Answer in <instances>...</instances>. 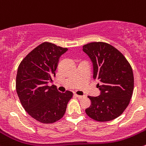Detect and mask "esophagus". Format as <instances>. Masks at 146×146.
Returning a JSON list of instances; mask_svg holds the SVG:
<instances>
[{"mask_svg": "<svg viewBox=\"0 0 146 146\" xmlns=\"http://www.w3.org/2000/svg\"><path fill=\"white\" fill-rule=\"evenodd\" d=\"M75 96L78 98V99H82L84 96H82V95H78V94H75Z\"/></svg>", "mask_w": 146, "mask_h": 146, "instance_id": "1", "label": "esophagus"}]
</instances>
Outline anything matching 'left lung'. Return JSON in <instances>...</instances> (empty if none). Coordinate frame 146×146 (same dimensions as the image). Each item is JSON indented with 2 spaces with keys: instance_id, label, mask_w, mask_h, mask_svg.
<instances>
[{
  "instance_id": "obj_1",
  "label": "left lung",
  "mask_w": 146,
  "mask_h": 146,
  "mask_svg": "<svg viewBox=\"0 0 146 146\" xmlns=\"http://www.w3.org/2000/svg\"><path fill=\"white\" fill-rule=\"evenodd\" d=\"M93 65V78L100 90L98 96H89L91 105L86 113L97 121H109L119 117L132 97L134 78L131 65L117 49L105 42H91L83 46Z\"/></svg>"
}]
</instances>
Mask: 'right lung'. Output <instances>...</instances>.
Instances as JSON below:
<instances>
[{"mask_svg": "<svg viewBox=\"0 0 146 146\" xmlns=\"http://www.w3.org/2000/svg\"><path fill=\"white\" fill-rule=\"evenodd\" d=\"M68 50L50 42L42 43L23 59L18 69L16 91L25 110L43 123L62 118L72 92H60L53 83L60 58Z\"/></svg>", "mask_w": 146, "mask_h": 146, "instance_id": "right-lung-1", "label": "right lung"}]
</instances>
